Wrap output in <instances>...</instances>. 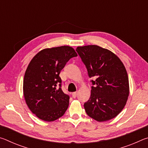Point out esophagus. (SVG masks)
Here are the masks:
<instances>
[{
    "label": "esophagus",
    "mask_w": 148,
    "mask_h": 148,
    "mask_svg": "<svg viewBox=\"0 0 148 148\" xmlns=\"http://www.w3.org/2000/svg\"><path fill=\"white\" fill-rule=\"evenodd\" d=\"M72 97H73V98H76V96H77V92H72Z\"/></svg>",
    "instance_id": "1"
}]
</instances>
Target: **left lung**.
<instances>
[{"instance_id":"1","label":"left lung","mask_w":148,"mask_h":148,"mask_svg":"<svg viewBox=\"0 0 148 148\" xmlns=\"http://www.w3.org/2000/svg\"><path fill=\"white\" fill-rule=\"evenodd\" d=\"M76 51L91 80V93L84 103L87 114L97 121H108L123 109L129 95V77L124 64L111 51L96 45L79 46Z\"/></svg>"}]
</instances>
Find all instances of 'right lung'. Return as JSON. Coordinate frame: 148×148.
<instances>
[{
  "instance_id": "1",
  "label": "right lung",
  "mask_w": 148,
  "mask_h": 148,
  "mask_svg": "<svg viewBox=\"0 0 148 148\" xmlns=\"http://www.w3.org/2000/svg\"><path fill=\"white\" fill-rule=\"evenodd\" d=\"M77 56L72 47L63 46L42 49L30 62L24 76L23 95L29 108L39 119L53 121L66 111L70 97L62 91L59 74Z\"/></svg>"
}]
</instances>
